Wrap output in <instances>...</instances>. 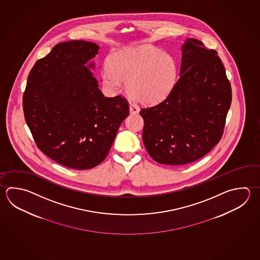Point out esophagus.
<instances>
[{
	"mask_svg": "<svg viewBox=\"0 0 260 260\" xmlns=\"http://www.w3.org/2000/svg\"><path fill=\"white\" fill-rule=\"evenodd\" d=\"M139 108L136 107V106H134L133 104H131L129 105V113L132 114V115H135V114H138L139 113Z\"/></svg>",
	"mask_w": 260,
	"mask_h": 260,
	"instance_id": "34e87169",
	"label": "esophagus"
}]
</instances>
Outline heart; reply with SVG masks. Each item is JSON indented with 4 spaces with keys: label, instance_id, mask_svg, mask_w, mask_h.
Instances as JSON below:
<instances>
[{
    "label": "heart",
    "instance_id": "heart-1",
    "mask_svg": "<svg viewBox=\"0 0 260 260\" xmlns=\"http://www.w3.org/2000/svg\"><path fill=\"white\" fill-rule=\"evenodd\" d=\"M103 72V83L113 91L126 83V93L142 105L160 103L177 83L176 61L170 55L151 47L121 51L113 55Z\"/></svg>",
    "mask_w": 260,
    "mask_h": 260
}]
</instances>
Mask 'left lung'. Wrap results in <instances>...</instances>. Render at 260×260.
<instances>
[{
  "mask_svg": "<svg viewBox=\"0 0 260 260\" xmlns=\"http://www.w3.org/2000/svg\"><path fill=\"white\" fill-rule=\"evenodd\" d=\"M180 77L162 102L140 112L142 140L155 162L181 166L199 160L220 142L232 88L217 51L187 39Z\"/></svg>",
  "mask_w": 260,
  "mask_h": 260,
  "instance_id": "8db88e82",
  "label": "left lung"
}]
</instances>
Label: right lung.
Returning a JSON list of instances; mask_svg holds the SVG:
<instances>
[{
  "label": "right lung",
  "mask_w": 260,
  "mask_h": 260,
  "mask_svg": "<svg viewBox=\"0 0 260 260\" xmlns=\"http://www.w3.org/2000/svg\"><path fill=\"white\" fill-rule=\"evenodd\" d=\"M99 46L83 40L56 45L35 63L23 96L25 119L37 146L64 167L85 170L108 155L128 116L124 98H105L90 61Z\"/></svg>",
  "instance_id": "right-lung-1"
}]
</instances>
